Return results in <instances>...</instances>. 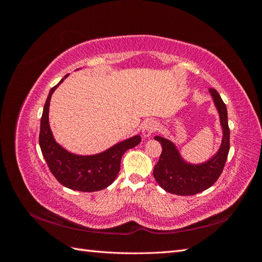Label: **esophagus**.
<instances>
[{
	"instance_id": "1",
	"label": "esophagus",
	"mask_w": 262,
	"mask_h": 262,
	"mask_svg": "<svg viewBox=\"0 0 262 262\" xmlns=\"http://www.w3.org/2000/svg\"><path fill=\"white\" fill-rule=\"evenodd\" d=\"M156 129H157V123L155 121L153 120L146 121L143 125V128H142V134H143L144 138H149Z\"/></svg>"
}]
</instances>
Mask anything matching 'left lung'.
Returning a JSON list of instances; mask_svg holds the SVG:
<instances>
[{
  "label": "left lung",
  "mask_w": 262,
  "mask_h": 262,
  "mask_svg": "<svg viewBox=\"0 0 262 262\" xmlns=\"http://www.w3.org/2000/svg\"><path fill=\"white\" fill-rule=\"evenodd\" d=\"M209 92L219 113L223 131L220 148L210 160L200 164L188 163L182 158L173 142L158 136L154 138L162 144L163 150L153 175L157 184L167 192L178 195H193L202 192L217 180L224 168L229 150L227 109L215 90L210 89Z\"/></svg>",
  "instance_id": "obj_1"
}]
</instances>
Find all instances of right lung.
<instances>
[{
	"label": "right lung",
	"instance_id": "obj_1",
	"mask_svg": "<svg viewBox=\"0 0 262 262\" xmlns=\"http://www.w3.org/2000/svg\"><path fill=\"white\" fill-rule=\"evenodd\" d=\"M68 76L69 74L53 86L47 97L40 121L39 145L50 171L61 185L83 192L98 191L115 181L120 170L122 155L129 148L137 146L141 137L137 134L94 155H77L62 147L54 140L50 129L49 106L53 92Z\"/></svg>",
	"mask_w": 262,
	"mask_h": 262
}]
</instances>
